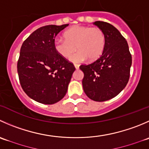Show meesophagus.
<instances>
[{"mask_svg":"<svg viewBox=\"0 0 149 149\" xmlns=\"http://www.w3.org/2000/svg\"><path fill=\"white\" fill-rule=\"evenodd\" d=\"M74 66H75V68H76V69H79V65L75 64Z\"/></svg>","mask_w":149,"mask_h":149,"instance_id":"1","label":"esophagus"}]
</instances>
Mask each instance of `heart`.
I'll use <instances>...</instances> for the list:
<instances>
[{
	"mask_svg": "<svg viewBox=\"0 0 149 149\" xmlns=\"http://www.w3.org/2000/svg\"><path fill=\"white\" fill-rule=\"evenodd\" d=\"M65 38H57L54 41V49L61 57L68 58L77 49V52L70 57L74 63H81L89 59L93 62L97 60L103 52L105 36L99 27L77 25L65 33Z\"/></svg>",
	"mask_w": 149,
	"mask_h": 149,
	"instance_id": "obj_1",
	"label": "heart"
}]
</instances>
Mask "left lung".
Returning <instances> with one entry per match:
<instances>
[{"mask_svg":"<svg viewBox=\"0 0 149 149\" xmlns=\"http://www.w3.org/2000/svg\"><path fill=\"white\" fill-rule=\"evenodd\" d=\"M94 24L103 31L105 45L102 55L89 65H81L82 85L89 98L97 102L108 100L119 95L127 84L132 65L128 44L112 24L96 21Z\"/></svg>","mask_w":149,"mask_h":149,"instance_id":"1","label":"left lung"}]
</instances>
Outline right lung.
I'll return each instance as SVG.
<instances>
[{"mask_svg":"<svg viewBox=\"0 0 149 149\" xmlns=\"http://www.w3.org/2000/svg\"><path fill=\"white\" fill-rule=\"evenodd\" d=\"M68 24L44 26L23 42L17 62V72L24 92L34 100L54 104L63 99L76 70L72 63L54 49L56 36Z\"/></svg>","mask_w":149,"mask_h":149,"instance_id":"add662e5","label":"right lung"}]
</instances>
